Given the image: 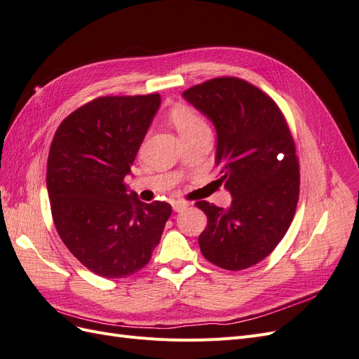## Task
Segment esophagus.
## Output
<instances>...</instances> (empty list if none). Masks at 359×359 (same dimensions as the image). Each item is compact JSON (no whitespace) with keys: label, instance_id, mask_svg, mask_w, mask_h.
I'll list each match as a JSON object with an SVG mask.
<instances>
[{"label":"esophagus","instance_id":"obj_1","mask_svg":"<svg viewBox=\"0 0 359 359\" xmlns=\"http://www.w3.org/2000/svg\"><path fill=\"white\" fill-rule=\"evenodd\" d=\"M171 205H172V210H175V212H183L188 207V203L180 201V200H175V201H171Z\"/></svg>","mask_w":359,"mask_h":359}]
</instances>
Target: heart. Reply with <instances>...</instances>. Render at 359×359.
Segmentation results:
<instances>
[{
    "mask_svg": "<svg viewBox=\"0 0 359 359\" xmlns=\"http://www.w3.org/2000/svg\"><path fill=\"white\" fill-rule=\"evenodd\" d=\"M168 119L183 140H188V138L204 131H210L209 125L203 119L201 114L187 104H177V106L171 107L168 111Z\"/></svg>",
    "mask_w": 359,
    "mask_h": 359,
    "instance_id": "b5f03b06",
    "label": "heart"
}]
</instances>
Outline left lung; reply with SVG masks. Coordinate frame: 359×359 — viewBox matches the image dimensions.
Returning a JSON list of instances; mask_svg holds the SVG:
<instances>
[{"mask_svg":"<svg viewBox=\"0 0 359 359\" xmlns=\"http://www.w3.org/2000/svg\"><path fill=\"white\" fill-rule=\"evenodd\" d=\"M217 134L219 183L233 195L226 210L207 201L198 237L201 253L217 267L238 271L267 258L291 225L299 194V165L279 106L237 77H216L183 92Z\"/></svg>","mask_w":359,"mask_h":359,"instance_id":"left-lung-1","label":"left lung"}]
</instances>
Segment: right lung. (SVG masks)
Here are the masks:
<instances>
[{
  "label": "right lung",
  "instance_id": "add662e5",
  "mask_svg": "<svg viewBox=\"0 0 359 359\" xmlns=\"http://www.w3.org/2000/svg\"><path fill=\"white\" fill-rule=\"evenodd\" d=\"M159 94L100 97L61 122L48 158L53 224L88 270L121 279L146 267L171 205L146 204L125 184L159 109Z\"/></svg>",
  "mask_w": 359,
  "mask_h": 359
}]
</instances>
